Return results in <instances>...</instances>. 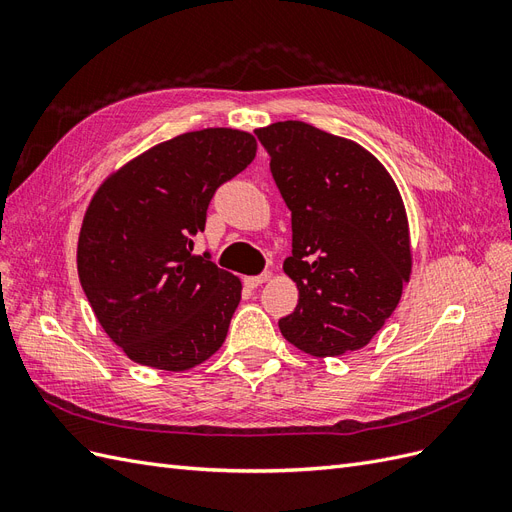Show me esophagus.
I'll return each instance as SVG.
<instances>
[{
    "mask_svg": "<svg viewBox=\"0 0 512 512\" xmlns=\"http://www.w3.org/2000/svg\"><path fill=\"white\" fill-rule=\"evenodd\" d=\"M271 280V273H262V275H256V277H245L243 280V284L247 286V288H258V286H262L265 282H269Z\"/></svg>",
    "mask_w": 512,
    "mask_h": 512,
    "instance_id": "1",
    "label": "esophagus"
}]
</instances>
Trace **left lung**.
Returning <instances> with one entry per match:
<instances>
[{"mask_svg": "<svg viewBox=\"0 0 512 512\" xmlns=\"http://www.w3.org/2000/svg\"><path fill=\"white\" fill-rule=\"evenodd\" d=\"M292 213L284 273L299 288L280 320L292 346L327 359L367 346L410 282L404 200L389 170L359 143L303 121L256 130Z\"/></svg>", "mask_w": 512, "mask_h": 512, "instance_id": "1", "label": "left lung"}]
</instances>
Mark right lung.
I'll use <instances>...</instances> for the list:
<instances>
[{"instance_id": "right-lung-1", "label": "right lung", "mask_w": 512, "mask_h": 512, "mask_svg": "<svg viewBox=\"0 0 512 512\" xmlns=\"http://www.w3.org/2000/svg\"><path fill=\"white\" fill-rule=\"evenodd\" d=\"M232 128L179 134L108 175L89 200L76 267L104 333L128 359L185 371L224 344L241 280L192 254L215 190L256 158Z\"/></svg>"}]
</instances>
